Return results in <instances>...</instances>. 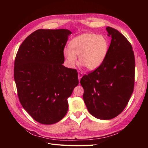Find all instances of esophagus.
Returning a JSON list of instances; mask_svg holds the SVG:
<instances>
[{"mask_svg":"<svg viewBox=\"0 0 148 148\" xmlns=\"http://www.w3.org/2000/svg\"><path fill=\"white\" fill-rule=\"evenodd\" d=\"M83 77V73L82 72H78V79L79 81L80 80V79H81Z\"/></svg>","mask_w":148,"mask_h":148,"instance_id":"obj_1","label":"esophagus"}]
</instances>
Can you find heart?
Listing matches in <instances>:
<instances>
[{"instance_id": "b5f03b06", "label": "heart", "mask_w": 148, "mask_h": 148, "mask_svg": "<svg viewBox=\"0 0 148 148\" xmlns=\"http://www.w3.org/2000/svg\"><path fill=\"white\" fill-rule=\"evenodd\" d=\"M69 48L64 50V57L69 67L73 69L78 63L89 70L99 68L104 62L109 49V43L105 37L95 33H84L73 39Z\"/></svg>"}]
</instances>
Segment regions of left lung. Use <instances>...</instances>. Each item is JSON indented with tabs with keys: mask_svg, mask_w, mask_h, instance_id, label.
<instances>
[{
	"mask_svg": "<svg viewBox=\"0 0 148 148\" xmlns=\"http://www.w3.org/2000/svg\"><path fill=\"white\" fill-rule=\"evenodd\" d=\"M106 30L111 42L99 68L80 80L83 99L94 117L110 120L124 110L132 95L135 83V56L131 44L113 28Z\"/></svg>",
	"mask_w": 148,
	"mask_h": 148,
	"instance_id": "obj_1",
	"label": "left lung"
}]
</instances>
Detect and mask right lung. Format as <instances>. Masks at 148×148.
Here are the masks:
<instances>
[{
    "label": "right lung",
    "instance_id": "obj_1",
    "mask_svg": "<svg viewBox=\"0 0 148 148\" xmlns=\"http://www.w3.org/2000/svg\"><path fill=\"white\" fill-rule=\"evenodd\" d=\"M69 29L35 31L22 42L14 64V79L21 106L38 122L51 125L64 117L67 99L78 84L77 70L66 68L64 49Z\"/></svg>",
    "mask_w": 148,
    "mask_h": 148
}]
</instances>
